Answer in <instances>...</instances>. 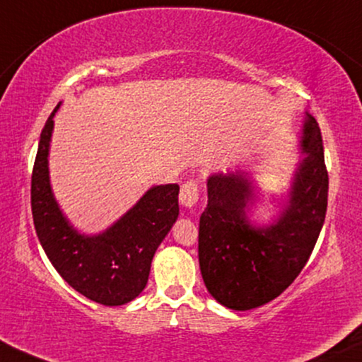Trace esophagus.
Instances as JSON below:
<instances>
[{"instance_id":"obj_1","label":"esophagus","mask_w":362,"mask_h":362,"mask_svg":"<svg viewBox=\"0 0 362 362\" xmlns=\"http://www.w3.org/2000/svg\"><path fill=\"white\" fill-rule=\"evenodd\" d=\"M197 199H199V182L194 180L186 181L181 186L180 202L185 207H192L197 202Z\"/></svg>"}]
</instances>
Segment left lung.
I'll return each instance as SVG.
<instances>
[{
  "mask_svg": "<svg viewBox=\"0 0 362 362\" xmlns=\"http://www.w3.org/2000/svg\"><path fill=\"white\" fill-rule=\"evenodd\" d=\"M301 160L290 199L279 219L255 227L245 214L254 186L245 173L207 180V207L199 219V267L206 288L230 310L269 303L293 284L308 262L328 206V171L318 123L306 113Z\"/></svg>",
  "mask_w": 362,
  "mask_h": 362,
  "instance_id": "left-lung-1",
  "label": "left lung"
}]
</instances>
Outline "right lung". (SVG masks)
<instances>
[{"mask_svg":"<svg viewBox=\"0 0 362 362\" xmlns=\"http://www.w3.org/2000/svg\"><path fill=\"white\" fill-rule=\"evenodd\" d=\"M54 108L41 132L31 177L33 221L47 259L78 293L105 306L125 305L146 286L153 255L180 214L177 185L153 186L98 235H83L59 209L49 181Z\"/></svg>","mask_w":362,"mask_h":362,"instance_id":"add662e5","label":"right lung"}]
</instances>
